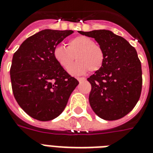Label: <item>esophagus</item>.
<instances>
[{
  "mask_svg": "<svg viewBox=\"0 0 153 153\" xmlns=\"http://www.w3.org/2000/svg\"><path fill=\"white\" fill-rule=\"evenodd\" d=\"M77 79H78V81H79V82H83V81L85 80V78L81 77V78H77Z\"/></svg>",
  "mask_w": 153,
  "mask_h": 153,
  "instance_id": "34e87169",
  "label": "esophagus"
}]
</instances>
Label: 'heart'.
I'll list each match as a JSON object with an SVG mask.
<instances>
[{
    "mask_svg": "<svg viewBox=\"0 0 153 153\" xmlns=\"http://www.w3.org/2000/svg\"><path fill=\"white\" fill-rule=\"evenodd\" d=\"M53 57L65 69H68L76 56L78 61L69 69L71 74H82L88 71H96L102 67L104 52L100 46L91 38L79 36L71 39L68 47L58 44L53 48Z\"/></svg>",
    "mask_w": 153,
    "mask_h": 153,
    "instance_id": "b5f03b06",
    "label": "heart"
}]
</instances>
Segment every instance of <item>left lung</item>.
I'll list each match as a JSON object with an SVG mask.
<instances>
[{
  "label": "left lung",
  "instance_id": "8db88e82",
  "mask_svg": "<svg viewBox=\"0 0 153 153\" xmlns=\"http://www.w3.org/2000/svg\"><path fill=\"white\" fill-rule=\"evenodd\" d=\"M79 33L94 38L104 52L102 67L87 79L92 85L88 100L92 110L103 120L122 118L133 110L142 92V66L137 51L110 30Z\"/></svg>",
  "mask_w": 153,
  "mask_h": 153
}]
</instances>
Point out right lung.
<instances>
[{
    "label": "right lung",
    "instance_id": "add662e5",
    "mask_svg": "<svg viewBox=\"0 0 153 153\" xmlns=\"http://www.w3.org/2000/svg\"><path fill=\"white\" fill-rule=\"evenodd\" d=\"M72 33L43 29L27 38L14 53L10 69L14 96L34 119L47 121L57 117L79 85L53 54V48Z\"/></svg>",
    "mask_w": 153,
    "mask_h": 153
}]
</instances>
